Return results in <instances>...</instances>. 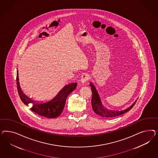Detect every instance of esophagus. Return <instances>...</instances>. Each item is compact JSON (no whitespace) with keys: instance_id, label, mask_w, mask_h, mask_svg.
<instances>
[{"instance_id":"esophagus-1","label":"esophagus","mask_w":158,"mask_h":158,"mask_svg":"<svg viewBox=\"0 0 158 158\" xmlns=\"http://www.w3.org/2000/svg\"><path fill=\"white\" fill-rule=\"evenodd\" d=\"M89 79H90L89 75L88 74L84 73V74H83L82 76H81V83L82 84H84V83H85L86 82L88 81L89 80Z\"/></svg>"}]
</instances>
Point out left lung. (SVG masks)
<instances>
[{"label":"left lung","mask_w":158,"mask_h":158,"mask_svg":"<svg viewBox=\"0 0 158 158\" xmlns=\"http://www.w3.org/2000/svg\"><path fill=\"white\" fill-rule=\"evenodd\" d=\"M90 85L91 87V91H92L91 106H92L93 110H94V112L96 113V114L102 117L112 118V117H115V116L122 115L130 110L133 107V106L135 105L137 101V100L135 101L132 105L124 110H120V111L109 110L105 108L102 104L100 98L93 84L90 83Z\"/></svg>","instance_id":"1"}]
</instances>
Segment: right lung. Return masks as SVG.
Instances as JSON below:
<instances>
[{"label": "right lung", "mask_w": 158, "mask_h": 158, "mask_svg": "<svg viewBox=\"0 0 158 158\" xmlns=\"http://www.w3.org/2000/svg\"><path fill=\"white\" fill-rule=\"evenodd\" d=\"M17 86L18 93L24 104H32L31 110L35 113L48 118H56L61 114L66 102L67 97L73 91L77 86V83H72L64 86L54 98L43 104H39L25 96L21 90L19 81L18 71H17Z\"/></svg>", "instance_id": "obj_1"}]
</instances>
